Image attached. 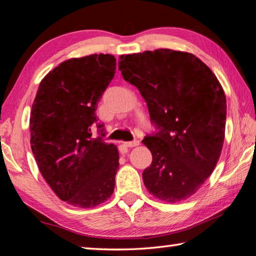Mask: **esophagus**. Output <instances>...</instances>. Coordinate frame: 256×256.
I'll list each match as a JSON object with an SVG mask.
<instances>
[{"instance_id":"esophagus-1","label":"esophagus","mask_w":256,"mask_h":256,"mask_svg":"<svg viewBox=\"0 0 256 256\" xmlns=\"http://www.w3.org/2000/svg\"><path fill=\"white\" fill-rule=\"evenodd\" d=\"M140 141L139 140H134V141H128V142H124V146H126L128 148H133V147H136V146H139Z\"/></svg>"}]
</instances>
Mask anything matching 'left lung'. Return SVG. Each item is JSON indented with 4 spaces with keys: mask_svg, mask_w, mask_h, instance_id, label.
<instances>
[{
    "mask_svg": "<svg viewBox=\"0 0 256 256\" xmlns=\"http://www.w3.org/2000/svg\"><path fill=\"white\" fill-rule=\"evenodd\" d=\"M118 70L138 88L157 132L142 140L152 162L146 188L164 202L184 200L212 174L224 141L226 100L216 76L188 52L158 48L120 56Z\"/></svg>",
    "mask_w": 256,
    "mask_h": 256,
    "instance_id": "1",
    "label": "left lung"
}]
</instances>
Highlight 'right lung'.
<instances>
[{
	"label": "right lung",
	"instance_id": "right-lung-1",
	"mask_svg": "<svg viewBox=\"0 0 256 256\" xmlns=\"http://www.w3.org/2000/svg\"><path fill=\"white\" fill-rule=\"evenodd\" d=\"M112 54L64 62L40 83L30 112V144L40 172L60 200L82 208L114 192L118 150L102 140L96 109L115 76ZM96 123L100 136L92 138Z\"/></svg>",
	"mask_w": 256,
	"mask_h": 256
}]
</instances>
